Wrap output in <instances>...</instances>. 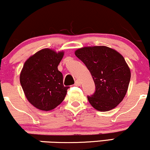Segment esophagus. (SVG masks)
Here are the masks:
<instances>
[{"instance_id": "1", "label": "esophagus", "mask_w": 150, "mask_h": 150, "mask_svg": "<svg viewBox=\"0 0 150 150\" xmlns=\"http://www.w3.org/2000/svg\"><path fill=\"white\" fill-rule=\"evenodd\" d=\"M81 85V81L79 80H76L75 81V86H79Z\"/></svg>"}]
</instances>
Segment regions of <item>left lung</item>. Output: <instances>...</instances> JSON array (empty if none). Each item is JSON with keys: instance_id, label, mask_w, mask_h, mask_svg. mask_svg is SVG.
<instances>
[{"instance_id": "left-lung-1", "label": "left lung", "mask_w": 150, "mask_h": 150, "mask_svg": "<svg viewBox=\"0 0 150 150\" xmlns=\"http://www.w3.org/2000/svg\"><path fill=\"white\" fill-rule=\"evenodd\" d=\"M91 74L96 91L88 96L96 110L108 111L123 100L128 89L131 73L124 57L106 46L84 47L75 51Z\"/></svg>"}]
</instances>
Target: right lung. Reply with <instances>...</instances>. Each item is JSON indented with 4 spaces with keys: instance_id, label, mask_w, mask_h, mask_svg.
Segmentation results:
<instances>
[{
    "instance_id": "right-lung-1",
    "label": "right lung",
    "mask_w": 150,
    "mask_h": 150,
    "mask_svg": "<svg viewBox=\"0 0 150 150\" xmlns=\"http://www.w3.org/2000/svg\"><path fill=\"white\" fill-rule=\"evenodd\" d=\"M63 51L45 48L30 57L20 74V81L28 100L41 110H53L63 101L69 87L63 84L58 65Z\"/></svg>"
}]
</instances>
